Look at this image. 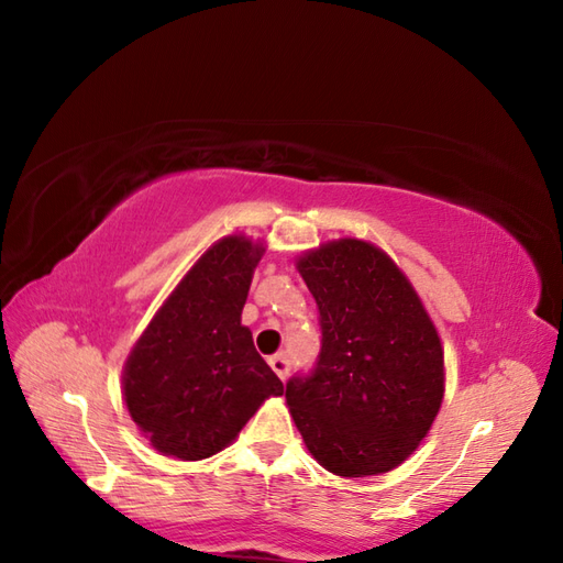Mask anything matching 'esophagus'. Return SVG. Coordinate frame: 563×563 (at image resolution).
<instances>
[{
	"instance_id": "1",
	"label": "esophagus",
	"mask_w": 563,
	"mask_h": 563,
	"mask_svg": "<svg viewBox=\"0 0 563 563\" xmlns=\"http://www.w3.org/2000/svg\"><path fill=\"white\" fill-rule=\"evenodd\" d=\"M269 366H272V371H275L282 380H286L288 371H291V362H288V356H286V354H275V356H269Z\"/></svg>"
}]
</instances>
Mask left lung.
Wrapping results in <instances>:
<instances>
[{"label":"left lung","mask_w":563,"mask_h":563,"mask_svg":"<svg viewBox=\"0 0 563 563\" xmlns=\"http://www.w3.org/2000/svg\"><path fill=\"white\" fill-rule=\"evenodd\" d=\"M319 308L321 350L286 383L305 446L338 476L401 465L444 399V350L411 282L387 253L338 240L298 258Z\"/></svg>","instance_id":"obj_1"}]
</instances>
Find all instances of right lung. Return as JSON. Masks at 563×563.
Listing matches in <instances>:
<instances>
[{
	"mask_svg": "<svg viewBox=\"0 0 563 563\" xmlns=\"http://www.w3.org/2000/svg\"><path fill=\"white\" fill-rule=\"evenodd\" d=\"M263 244L232 234L180 279L124 364V401L164 455L201 460L230 446L282 380L242 327Z\"/></svg>",
	"mask_w": 563,
	"mask_h": 563,
	"instance_id": "add662e5",
	"label": "right lung"
}]
</instances>
